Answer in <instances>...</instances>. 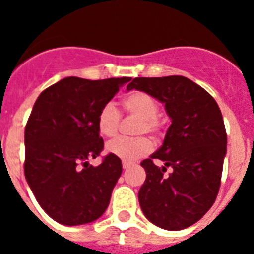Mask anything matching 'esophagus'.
<instances>
[{
  "label": "esophagus",
  "instance_id": "1",
  "mask_svg": "<svg viewBox=\"0 0 254 254\" xmlns=\"http://www.w3.org/2000/svg\"><path fill=\"white\" fill-rule=\"evenodd\" d=\"M132 165H133V163H129V161H123L122 163V167H123V169H128V168H131Z\"/></svg>",
  "mask_w": 254,
  "mask_h": 254
}]
</instances>
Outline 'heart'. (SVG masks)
<instances>
[{"label":"heart","mask_w":254,"mask_h":254,"mask_svg":"<svg viewBox=\"0 0 254 254\" xmlns=\"http://www.w3.org/2000/svg\"><path fill=\"white\" fill-rule=\"evenodd\" d=\"M123 108L129 114L141 118L136 134L150 133L158 136L161 131V122L159 121V104L150 94L143 91H133L123 99ZM120 112L113 103H107L96 117V128L104 137L116 136L120 127ZM152 149L147 138H116L107 143L105 151L112 156L123 161H134L146 156Z\"/></svg>","instance_id":"heart-1"}]
</instances>
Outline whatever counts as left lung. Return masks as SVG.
Returning a JSON list of instances; mask_svg holds the SVG:
<instances>
[{
    "label": "left lung",
    "mask_w": 254,
    "mask_h": 254,
    "mask_svg": "<svg viewBox=\"0 0 254 254\" xmlns=\"http://www.w3.org/2000/svg\"><path fill=\"white\" fill-rule=\"evenodd\" d=\"M132 89L163 103L172 120L163 145L141 163L146 172L138 190L141 210L154 225L182 230L216 199L228 143L223 116L214 98L185 76L136 77L127 85V91ZM168 166L173 170L165 176Z\"/></svg>",
    "instance_id": "obj_1"
}]
</instances>
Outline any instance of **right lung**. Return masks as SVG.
Masks as SVG:
<instances>
[{
  "label": "right lung",
  "mask_w": 254,
  "mask_h": 254,
  "mask_svg": "<svg viewBox=\"0 0 254 254\" xmlns=\"http://www.w3.org/2000/svg\"><path fill=\"white\" fill-rule=\"evenodd\" d=\"M131 77L86 80L64 77L38 96L25 127L24 172L38 203L62 225L99 219L122 174L121 159L107 155L96 128L102 107Z\"/></svg>",
  "instance_id": "obj_1"
}]
</instances>
